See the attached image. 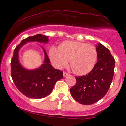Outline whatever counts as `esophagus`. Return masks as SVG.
I'll return each mask as SVG.
<instances>
[{
	"label": "esophagus",
	"instance_id": "esophagus-1",
	"mask_svg": "<svg viewBox=\"0 0 126 126\" xmlns=\"http://www.w3.org/2000/svg\"><path fill=\"white\" fill-rule=\"evenodd\" d=\"M68 75H69L68 73H67L66 72H63V76H64V77H66V76H68Z\"/></svg>",
	"mask_w": 126,
	"mask_h": 126
}]
</instances>
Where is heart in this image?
<instances>
[{
  "instance_id": "b5f03b06",
  "label": "heart",
  "mask_w": 126,
  "mask_h": 126,
  "mask_svg": "<svg viewBox=\"0 0 126 126\" xmlns=\"http://www.w3.org/2000/svg\"><path fill=\"white\" fill-rule=\"evenodd\" d=\"M49 56L57 68H63L70 61L73 71L78 75H85L92 71L97 58L96 47L78 41L62 42L59 48L52 47Z\"/></svg>"
}]
</instances>
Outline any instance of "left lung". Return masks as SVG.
<instances>
[{
  "label": "left lung",
  "instance_id": "8db88e82",
  "mask_svg": "<svg viewBox=\"0 0 126 126\" xmlns=\"http://www.w3.org/2000/svg\"><path fill=\"white\" fill-rule=\"evenodd\" d=\"M97 62L92 71L84 76L76 77V83L70 93L75 100L84 105L94 104L108 92L114 73L115 60L103 45H96Z\"/></svg>",
  "mask_w": 126,
  "mask_h": 126
}]
</instances>
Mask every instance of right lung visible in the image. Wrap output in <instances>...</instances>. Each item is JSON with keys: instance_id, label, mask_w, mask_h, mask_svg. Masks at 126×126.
<instances>
[{"instance_id": "1", "label": "right lung", "mask_w": 126, "mask_h": 126, "mask_svg": "<svg viewBox=\"0 0 126 126\" xmlns=\"http://www.w3.org/2000/svg\"><path fill=\"white\" fill-rule=\"evenodd\" d=\"M48 36L37 34L22 40L14 50L11 61V75L16 87L23 94L30 98L41 99L50 94L55 83L63 78V72L54 68L50 64V60L47 52H44L43 64L34 70H28L20 63L19 51L22 47L29 42L48 43Z\"/></svg>"}]
</instances>
